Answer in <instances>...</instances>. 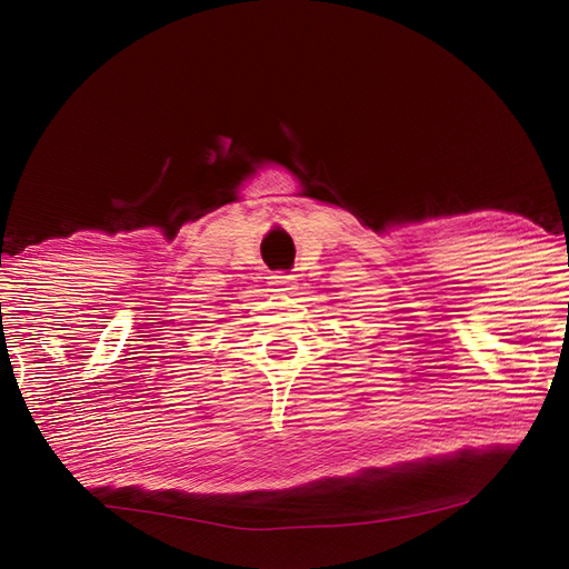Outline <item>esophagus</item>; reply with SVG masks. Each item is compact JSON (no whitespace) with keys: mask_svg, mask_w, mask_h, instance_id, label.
I'll list each match as a JSON object with an SVG mask.
<instances>
[{"mask_svg":"<svg viewBox=\"0 0 569 569\" xmlns=\"http://www.w3.org/2000/svg\"><path fill=\"white\" fill-rule=\"evenodd\" d=\"M293 276H286V273H273L271 276V286L276 288V291H291L293 288Z\"/></svg>","mask_w":569,"mask_h":569,"instance_id":"1","label":"esophagus"}]
</instances>
